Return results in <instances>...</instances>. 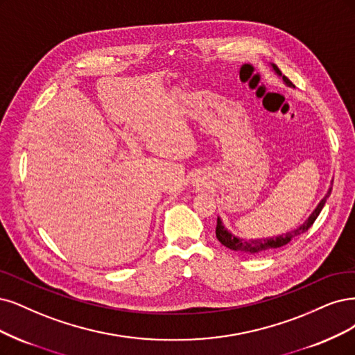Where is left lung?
Instances as JSON below:
<instances>
[{"label": "left lung", "instance_id": "8db88e82", "mask_svg": "<svg viewBox=\"0 0 355 355\" xmlns=\"http://www.w3.org/2000/svg\"><path fill=\"white\" fill-rule=\"evenodd\" d=\"M273 66V70L277 73V75L284 79V82L286 85H289V87H294L292 85V82L285 76L282 75V71H280L277 69V66L272 64ZM331 191L329 189L326 197L319 202V205L315 207V210L310 214V217L305 220V223L301 225L297 230L294 232H288V234L285 235H280V236H276V238H263V239H242V238H238L235 236L234 234H230V232L227 229H225L222 220H220V217H217V226H216V236L217 239L220 241V243L222 245H225L226 248L232 250V251H239V252H243V254H266L268 251H273V250H277L280 247H285L286 243H289L292 239H294L295 236L304 234V232H307L311 225L315 222V218L319 217L322 209L324 207V202L326 200L329 198V195H331Z\"/></svg>", "mask_w": 355, "mask_h": 355}]
</instances>
